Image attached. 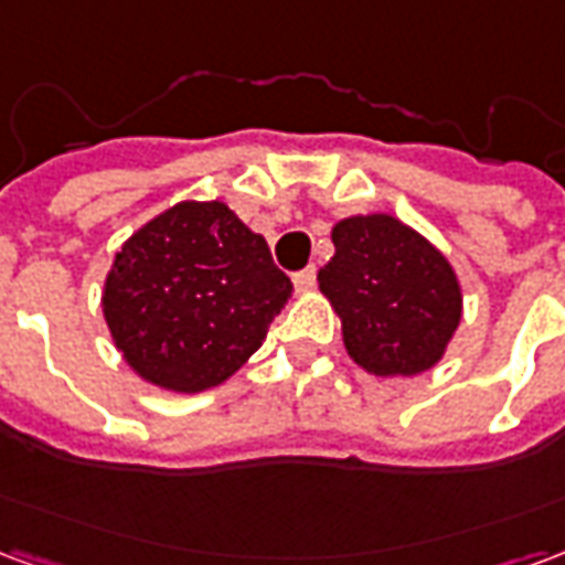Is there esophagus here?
<instances>
[{"instance_id": "34e87169", "label": "esophagus", "mask_w": 565, "mask_h": 565, "mask_svg": "<svg viewBox=\"0 0 565 565\" xmlns=\"http://www.w3.org/2000/svg\"><path fill=\"white\" fill-rule=\"evenodd\" d=\"M315 281H318V271H315V266H308V269L296 271V275H294L296 294H308V290L315 287Z\"/></svg>"}]
</instances>
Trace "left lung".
<instances>
[{
	"label": "left lung",
	"instance_id": "left-lung-1",
	"mask_svg": "<svg viewBox=\"0 0 565 565\" xmlns=\"http://www.w3.org/2000/svg\"><path fill=\"white\" fill-rule=\"evenodd\" d=\"M332 245L318 284L342 320L348 356L379 379L438 366L462 320V287L448 257L384 211L339 221Z\"/></svg>",
	"mask_w": 565,
	"mask_h": 565
}]
</instances>
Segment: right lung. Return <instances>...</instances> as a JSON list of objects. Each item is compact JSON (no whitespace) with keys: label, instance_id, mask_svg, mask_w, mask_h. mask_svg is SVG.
Instances as JSON below:
<instances>
[{"label":"right lung","instance_id":"add662e5","mask_svg":"<svg viewBox=\"0 0 565 565\" xmlns=\"http://www.w3.org/2000/svg\"><path fill=\"white\" fill-rule=\"evenodd\" d=\"M294 284L269 245L221 202L184 199L129 235L103 284V315L127 366L169 393L233 379Z\"/></svg>","mask_w":565,"mask_h":565}]
</instances>
